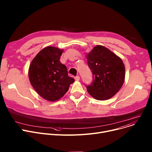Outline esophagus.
<instances>
[{
    "mask_svg": "<svg viewBox=\"0 0 152 152\" xmlns=\"http://www.w3.org/2000/svg\"><path fill=\"white\" fill-rule=\"evenodd\" d=\"M75 80H80V76H76L75 77Z\"/></svg>",
    "mask_w": 152,
    "mask_h": 152,
    "instance_id": "1",
    "label": "esophagus"
}]
</instances>
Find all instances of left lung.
<instances>
[{
  "label": "left lung",
  "instance_id": "obj_1",
  "mask_svg": "<svg viewBox=\"0 0 152 152\" xmlns=\"http://www.w3.org/2000/svg\"><path fill=\"white\" fill-rule=\"evenodd\" d=\"M87 59L93 75L92 82L85 85L88 94L98 100H106L114 96L125 80V68L122 59L100 45L87 54Z\"/></svg>",
  "mask_w": 152,
  "mask_h": 152
}]
</instances>
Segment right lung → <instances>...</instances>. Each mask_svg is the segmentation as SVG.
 Instances as JSON below:
<instances>
[{"mask_svg": "<svg viewBox=\"0 0 152 152\" xmlns=\"http://www.w3.org/2000/svg\"><path fill=\"white\" fill-rule=\"evenodd\" d=\"M62 52L48 46L37 54L28 69L30 84L40 96L50 102L62 98L75 81L68 76L66 66L60 62Z\"/></svg>", "mask_w": 152, "mask_h": 152, "instance_id": "right-lung-1", "label": "right lung"}]
</instances>
